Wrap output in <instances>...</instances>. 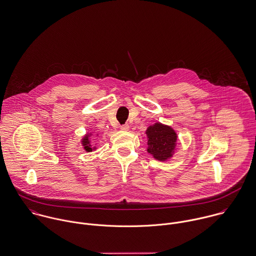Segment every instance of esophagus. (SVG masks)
<instances>
[{"label":"esophagus","instance_id":"1","mask_svg":"<svg viewBox=\"0 0 256 256\" xmlns=\"http://www.w3.org/2000/svg\"><path fill=\"white\" fill-rule=\"evenodd\" d=\"M128 128H130V126H128V124L120 126V130H128Z\"/></svg>","mask_w":256,"mask_h":256}]
</instances>
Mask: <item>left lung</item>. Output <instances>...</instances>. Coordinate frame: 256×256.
Wrapping results in <instances>:
<instances>
[{"mask_svg":"<svg viewBox=\"0 0 256 256\" xmlns=\"http://www.w3.org/2000/svg\"><path fill=\"white\" fill-rule=\"evenodd\" d=\"M148 152L156 160L165 161L172 157L177 144V134L169 126L160 122L148 128Z\"/></svg>","mask_w":256,"mask_h":256,"instance_id":"8db88e82","label":"left lung"}]
</instances>
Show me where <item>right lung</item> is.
<instances>
[{"mask_svg": "<svg viewBox=\"0 0 256 256\" xmlns=\"http://www.w3.org/2000/svg\"><path fill=\"white\" fill-rule=\"evenodd\" d=\"M90 136H91V134H87L81 140V144L82 146H84V150L87 152H91L92 150H95V148H92V144H91V140H90Z\"/></svg>", "mask_w": 256, "mask_h": 256, "instance_id": "obj_1", "label": "right lung"}]
</instances>
